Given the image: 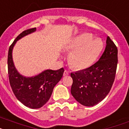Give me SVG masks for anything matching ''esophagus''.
Wrapping results in <instances>:
<instances>
[{
	"mask_svg": "<svg viewBox=\"0 0 129 129\" xmlns=\"http://www.w3.org/2000/svg\"><path fill=\"white\" fill-rule=\"evenodd\" d=\"M69 74H70V72L67 70H65L64 72H63V76H68Z\"/></svg>",
	"mask_w": 129,
	"mask_h": 129,
	"instance_id": "34e87169",
	"label": "esophagus"
}]
</instances>
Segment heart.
Listing matches in <instances>:
<instances>
[{"label":"heart","instance_id":"heart-1","mask_svg":"<svg viewBox=\"0 0 129 129\" xmlns=\"http://www.w3.org/2000/svg\"><path fill=\"white\" fill-rule=\"evenodd\" d=\"M103 47L99 39H92L89 33H83L71 40L67 49L73 50L69 58V62L76 70H85L94 62Z\"/></svg>","mask_w":129,"mask_h":129}]
</instances>
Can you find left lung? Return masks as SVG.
<instances>
[{
    "label": "left lung",
    "mask_w": 129,
    "mask_h": 129,
    "mask_svg": "<svg viewBox=\"0 0 129 129\" xmlns=\"http://www.w3.org/2000/svg\"><path fill=\"white\" fill-rule=\"evenodd\" d=\"M117 52L116 45L108 36L106 46L99 60L85 70L71 73V93L78 102L93 106L106 98L115 77Z\"/></svg>",
    "instance_id": "8db88e82"
}]
</instances>
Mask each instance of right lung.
I'll return each mask as SVG.
<instances>
[{"label":"right lung","instance_id":"1","mask_svg":"<svg viewBox=\"0 0 129 129\" xmlns=\"http://www.w3.org/2000/svg\"><path fill=\"white\" fill-rule=\"evenodd\" d=\"M35 31L36 28H31L20 33L10 46L8 54V73L13 92L19 102L32 109L41 108L48 101L54 87L61 80L64 72L61 68L56 71L45 70L36 76L25 77L16 70L12 60L13 47L16 41Z\"/></svg>","mask_w":129,"mask_h":129}]
</instances>
